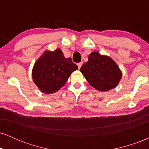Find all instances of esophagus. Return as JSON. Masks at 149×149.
Wrapping results in <instances>:
<instances>
[{
	"label": "esophagus",
	"instance_id": "esophagus-1",
	"mask_svg": "<svg viewBox=\"0 0 149 149\" xmlns=\"http://www.w3.org/2000/svg\"><path fill=\"white\" fill-rule=\"evenodd\" d=\"M82 64H83V62H79V63H78V69H80V67H81Z\"/></svg>",
	"mask_w": 149,
	"mask_h": 149
}]
</instances>
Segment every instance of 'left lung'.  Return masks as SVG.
Returning <instances> with one entry per match:
<instances>
[{
	"mask_svg": "<svg viewBox=\"0 0 149 149\" xmlns=\"http://www.w3.org/2000/svg\"><path fill=\"white\" fill-rule=\"evenodd\" d=\"M80 71L89 84L100 91H108L116 88L122 77L120 69L110 57L93 52L89 55Z\"/></svg>",
	"mask_w": 149,
	"mask_h": 149,
	"instance_id": "obj_1",
	"label": "left lung"
}]
</instances>
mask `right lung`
I'll list each match as a JSON object with an SVG mask.
<instances>
[{"label":"right lung","mask_w":149,"mask_h":149,"mask_svg":"<svg viewBox=\"0 0 149 149\" xmlns=\"http://www.w3.org/2000/svg\"><path fill=\"white\" fill-rule=\"evenodd\" d=\"M78 66L71 58H65L60 49L46 50L39 57L32 70L33 82L45 94L56 92L65 85Z\"/></svg>","instance_id":"right-lung-1"}]
</instances>
